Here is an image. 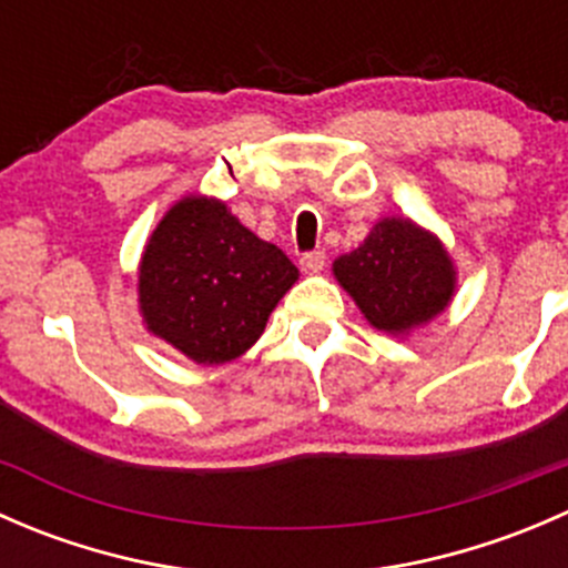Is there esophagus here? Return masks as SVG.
Segmentation results:
<instances>
[{
	"instance_id": "esophagus-1",
	"label": "esophagus",
	"mask_w": 568,
	"mask_h": 568,
	"mask_svg": "<svg viewBox=\"0 0 568 568\" xmlns=\"http://www.w3.org/2000/svg\"><path fill=\"white\" fill-rule=\"evenodd\" d=\"M324 263H326V255H324V250H313V252H305V255L300 257V266H302V272H307V274H318L321 268H324Z\"/></svg>"
}]
</instances>
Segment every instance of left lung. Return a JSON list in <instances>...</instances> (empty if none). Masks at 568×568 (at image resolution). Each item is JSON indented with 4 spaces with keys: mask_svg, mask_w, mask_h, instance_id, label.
I'll return each mask as SVG.
<instances>
[{
    "mask_svg": "<svg viewBox=\"0 0 568 568\" xmlns=\"http://www.w3.org/2000/svg\"><path fill=\"white\" fill-rule=\"evenodd\" d=\"M332 268L365 318L393 335L439 316L454 296L448 252L409 220H382Z\"/></svg>",
    "mask_w": 568,
    "mask_h": 568,
    "instance_id": "left-lung-1",
    "label": "left lung"
}]
</instances>
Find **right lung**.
Listing matches in <instances>:
<instances>
[{"label":"right lung","instance_id":"add662e5","mask_svg":"<svg viewBox=\"0 0 568 568\" xmlns=\"http://www.w3.org/2000/svg\"><path fill=\"white\" fill-rule=\"evenodd\" d=\"M300 268L250 233L227 205L186 197L140 263V307L153 335L203 365L236 359L261 337Z\"/></svg>","mask_w":568,"mask_h":568}]
</instances>
